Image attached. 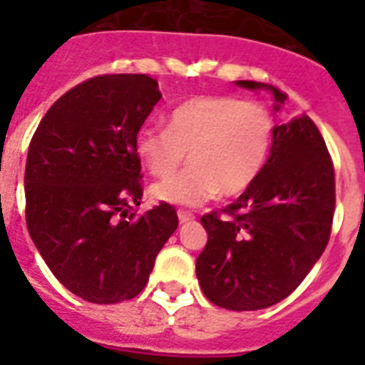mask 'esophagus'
<instances>
[{
  "label": "esophagus",
  "mask_w": 365,
  "mask_h": 365,
  "mask_svg": "<svg viewBox=\"0 0 365 365\" xmlns=\"http://www.w3.org/2000/svg\"><path fill=\"white\" fill-rule=\"evenodd\" d=\"M178 220H180V223H187V222H193L195 216L187 210H178Z\"/></svg>",
  "instance_id": "34e87169"
}]
</instances>
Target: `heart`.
Here are the masks:
<instances>
[{"instance_id": "obj_1", "label": "heart", "mask_w": 365, "mask_h": 365, "mask_svg": "<svg viewBox=\"0 0 365 365\" xmlns=\"http://www.w3.org/2000/svg\"><path fill=\"white\" fill-rule=\"evenodd\" d=\"M274 121L259 102L235 96H197L176 106L166 128L142 126L134 153L155 178H168L189 153L191 168L155 183L160 202L199 206L223 193H244L259 178L272 145Z\"/></svg>"}]
</instances>
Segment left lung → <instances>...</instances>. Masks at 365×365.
Masks as SVG:
<instances>
[{"instance_id":"left-lung-1","label":"left lung","mask_w":365,"mask_h":365,"mask_svg":"<svg viewBox=\"0 0 365 365\" xmlns=\"http://www.w3.org/2000/svg\"><path fill=\"white\" fill-rule=\"evenodd\" d=\"M274 111L286 94L272 85ZM335 210V172L326 142L307 115L274 126L259 178L225 208L200 217L208 242L197 257L205 295L229 311H259L294 292L326 250Z\"/></svg>"}]
</instances>
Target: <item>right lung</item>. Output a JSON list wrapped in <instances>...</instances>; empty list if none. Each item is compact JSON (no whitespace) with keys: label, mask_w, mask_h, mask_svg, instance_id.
<instances>
[{"label":"right lung","mask_w":365,"mask_h":365,"mask_svg":"<svg viewBox=\"0 0 365 365\" xmlns=\"http://www.w3.org/2000/svg\"><path fill=\"white\" fill-rule=\"evenodd\" d=\"M159 100L153 77H93L60 96L31 138L28 233L54 277L88 303L136 297L178 227L166 202L132 208L142 199L134 136Z\"/></svg>","instance_id":"obj_1"}]
</instances>
